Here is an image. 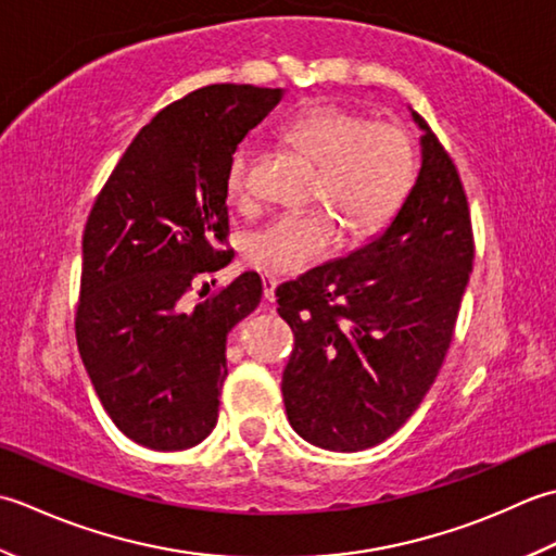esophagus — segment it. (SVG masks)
I'll return each mask as SVG.
<instances>
[{
  "label": "esophagus",
  "instance_id": "obj_1",
  "mask_svg": "<svg viewBox=\"0 0 556 556\" xmlns=\"http://www.w3.org/2000/svg\"><path fill=\"white\" fill-rule=\"evenodd\" d=\"M262 282H264V300L274 304L276 302V288H278L276 278L274 276H264Z\"/></svg>",
  "mask_w": 556,
  "mask_h": 556
}]
</instances>
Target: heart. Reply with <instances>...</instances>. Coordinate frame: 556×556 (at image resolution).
I'll return each instance as SVG.
<instances>
[{
    "label": "heart",
    "mask_w": 556,
    "mask_h": 556,
    "mask_svg": "<svg viewBox=\"0 0 556 556\" xmlns=\"http://www.w3.org/2000/svg\"><path fill=\"white\" fill-rule=\"evenodd\" d=\"M286 139L321 167L316 199L355 240L387 228L413 187V146L393 124H369L338 105H312L288 124ZM252 143H242L230 157L225 187L237 206L252 199ZM336 244L338 228L326 213H292L249 235L244 258L264 274L294 276L326 258Z\"/></svg>",
    "instance_id": "1"
}]
</instances>
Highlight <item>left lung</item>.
I'll return each instance as SVG.
<instances>
[{"label": "left lung", "mask_w": 556, "mask_h": 556, "mask_svg": "<svg viewBox=\"0 0 556 556\" xmlns=\"http://www.w3.org/2000/svg\"><path fill=\"white\" fill-rule=\"evenodd\" d=\"M420 173L391 223L343 258L278 288L294 333L282 401L294 432L362 451L403 427L432 387L472 270V225L456 165L427 122Z\"/></svg>", "instance_id": "left-lung-1"}]
</instances>
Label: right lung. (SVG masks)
Segmentation results:
<instances>
[{"mask_svg": "<svg viewBox=\"0 0 556 556\" xmlns=\"http://www.w3.org/2000/svg\"><path fill=\"white\" fill-rule=\"evenodd\" d=\"M286 90L215 84L134 136L84 230L76 343L122 434L155 451L201 444L218 422L228 333L262 302L244 270L189 307L187 292L232 262L230 157Z\"/></svg>", "mask_w": 556, "mask_h": 556, "instance_id": "1", "label": "right lung"}]
</instances>
